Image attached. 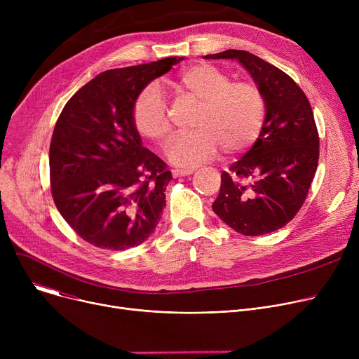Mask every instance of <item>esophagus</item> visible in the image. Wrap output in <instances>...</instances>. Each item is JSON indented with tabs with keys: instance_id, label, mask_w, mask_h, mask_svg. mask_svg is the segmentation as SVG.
Listing matches in <instances>:
<instances>
[{
	"instance_id": "esophagus-1",
	"label": "esophagus",
	"mask_w": 359,
	"mask_h": 359,
	"mask_svg": "<svg viewBox=\"0 0 359 359\" xmlns=\"http://www.w3.org/2000/svg\"><path fill=\"white\" fill-rule=\"evenodd\" d=\"M195 172V168H173L172 175L173 177H180V176H189Z\"/></svg>"
}]
</instances>
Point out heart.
<instances>
[{
	"mask_svg": "<svg viewBox=\"0 0 359 359\" xmlns=\"http://www.w3.org/2000/svg\"><path fill=\"white\" fill-rule=\"evenodd\" d=\"M179 88L199 107L192 121L194 130L177 135L167 149L176 165L195 167L212 158L221 147L224 153H238L253 145L266 116V100L250 81L231 83L230 75L210 64L187 67L179 74ZM132 119L140 134L164 145L172 125L167 106L157 87L148 86L137 96Z\"/></svg>",
	"mask_w": 359,
	"mask_h": 359,
	"instance_id": "obj_1",
	"label": "heart"
}]
</instances>
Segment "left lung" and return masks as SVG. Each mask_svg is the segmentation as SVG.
<instances>
[{"label":"left lung","instance_id":"8db88e82","mask_svg":"<svg viewBox=\"0 0 359 359\" xmlns=\"http://www.w3.org/2000/svg\"><path fill=\"white\" fill-rule=\"evenodd\" d=\"M203 58L238 61L266 100L260 135L222 172L212 210L240 234L276 231L303 206L316 175L318 132L310 102L288 74L248 50L229 49Z\"/></svg>","mask_w":359,"mask_h":359}]
</instances>
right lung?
I'll use <instances>...</instances> for the list:
<instances>
[{
    "mask_svg": "<svg viewBox=\"0 0 359 359\" xmlns=\"http://www.w3.org/2000/svg\"><path fill=\"white\" fill-rule=\"evenodd\" d=\"M182 60L104 71L74 94L56 121L49 149L53 202L93 246H140L157 227L173 176L142 147L132 109L141 90Z\"/></svg>",
    "mask_w": 359,
    "mask_h": 359,
    "instance_id": "add662e5",
    "label": "right lung"
}]
</instances>
